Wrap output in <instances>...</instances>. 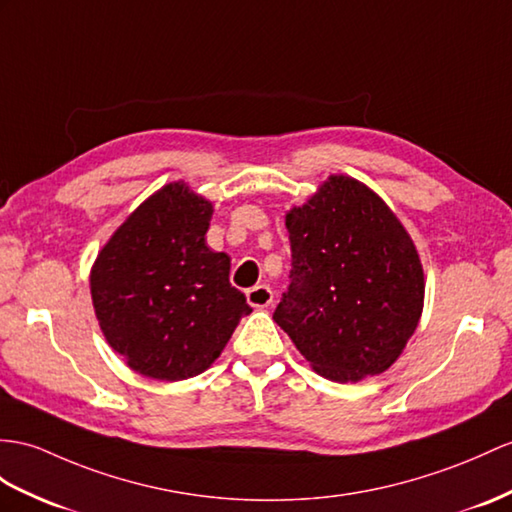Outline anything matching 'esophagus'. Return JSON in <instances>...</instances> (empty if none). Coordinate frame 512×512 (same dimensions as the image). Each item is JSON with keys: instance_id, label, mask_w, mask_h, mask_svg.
Returning a JSON list of instances; mask_svg holds the SVG:
<instances>
[{"instance_id": "esophagus-1", "label": "esophagus", "mask_w": 512, "mask_h": 512, "mask_svg": "<svg viewBox=\"0 0 512 512\" xmlns=\"http://www.w3.org/2000/svg\"><path fill=\"white\" fill-rule=\"evenodd\" d=\"M245 295H247V304L254 308H267L273 302V291L265 284L254 286V289H249Z\"/></svg>"}]
</instances>
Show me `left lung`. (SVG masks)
Masks as SVG:
<instances>
[{"label":"left lung","mask_w":512,"mask_h":512,"mask_svg":"<svg viewBox=\"0 0 512 512\" xmlns=\"http://www.w3.org/2000/svg\"><path fill=\"white\" fill-rule=\"evenodd\" d=\"M291 284L273 321L313 369L358 382L389 369L423 310L421 260L382 199L347 176H330L286 213Z\"/></svg>","instance_id":"1"}]
</instances>
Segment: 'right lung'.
<instances>
[{"label": "right lung", "instance_id": "1", "mask_svg": "<svg viewBox=\"0 0 512 512\" xmlns=\"http://www.w3.org/2000/svg\"><path fill=\"white\" fill-rule=\"evenodd\" d=\"M213 204L184 182L134 210L91 269L95 315L108 345L154 380H186L219 358L252 313L230 284V258L206 245Z\"/></svg>", "mask_w": 512, "mask_h": 512}]
</instances>
